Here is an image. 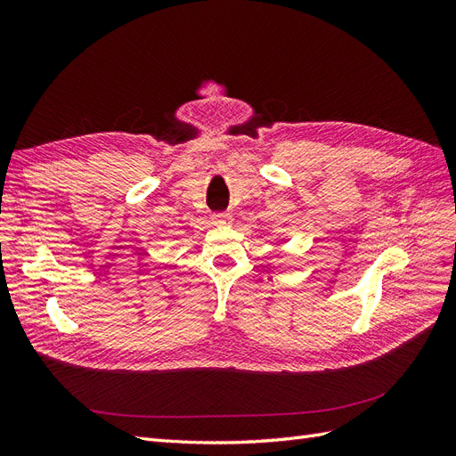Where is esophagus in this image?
Segmentation results:
<instances>
[{
  "instance_id": "esophagus-1",
  "label": "esophagus",
  "mask_w": 456,
  "mask_h": 456,
  "mask_svg": "<svg viewBox=\"0 0 456 456\" xmlns=\"http://www.w3.org/2000/svg\"><path fill=\"white\" fill-rule=\"evenodd\" d=\"M211 220L216 226H228V224H232V215L230 213H215L211 216Z\"/></svg>"
}]
</instances>
